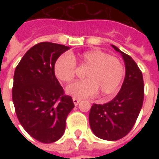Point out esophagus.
I'll return each instance as SVG.
<instances>
[{"label":"esophagus","mask_w":159,"mask_h":159,"mask_svg":"<svg viewBox=\"0 0 159 159\" xmlns=\"http://www.w3.org/2000/svg\"><path fill=\"white\" fill-rule=\"evenodd\" d=\"M72 100H73V103H74L75 106H77V105L80 103V101H81V100H79V99H76V98H73Z\"/></svg>","instance_id":"1"}]
</instances>
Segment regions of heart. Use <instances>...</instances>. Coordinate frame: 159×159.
Segmentation results:
<instances>
[{
  "label": "heart",
  "mask_w": 159,
  "mask_h": 159,
  "mask_svg": "<svg viewBox=\"0 0 159 159\" xmlns=\"http://www.w3.org/2000/svg\"><path fill=\"white\" fill-rule=\"evenodd\" d=\"M88 69L85 79L66 87V93L74 98H86L100 93L101 96L113 94L119 88L124 75V68L119 59L99 49H93L79 55L63 54L54 64L56 77L63 83H70L76 76V62Z\"/></svg>",
  "instance_id": "obj_1"
}]
</instances>
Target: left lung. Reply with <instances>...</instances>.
<instances>
[{
	"instance_id": "8db88e82",
	"label": "left lung",
	"mask_w": 159,
	"mask_h": 159,
	"mask_svg": "<svg viewBox=\"0 0 159 159\" xmlns=\"http://www.w3.org/2000/svg\"><path fill=\"white\" fill-rule=\"evenodd\" d=\"M111 47L123 57L124 81L117 96L103 105L93 104L89 112L93 133L106 140H117L128 134L136 122L144 100L143 76L136 63L116 46Z\"/></svg>"
}]
</instances>
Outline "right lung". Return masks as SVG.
<instances>
[{
	"instance_id": "add662e5",
	"label": "right lung",
	"mask_w": 159,
	"mask_h": 159,
	"mask_svg": "<svg viewBox=\"0 0 159 159\" xmlns=\"http://www.w3.org/2000/svg\"><path fill=\"white\" fill-rule=\"evenodd\" d=\"M69 47L41 42L29 49L13 76L12 101L19 123L30 135L42 143L59 140L66 117L74 108L72 98L64 94L53 67Z\"/></svg>"
}]
</instances>
